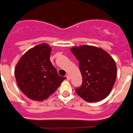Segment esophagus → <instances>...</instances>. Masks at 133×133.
<instances>
[{
  "label": "esophagus",
  "mask_w": 133,
  "mask_h": 133,
  "mask_svg": "<svg viewBox=\"0 0 133 133\" xmlns=\"http://www.w3.org/2000/svg\"><path fill=\"white\" fill-rule=\"evenodd\" d=\"M66 78H67V79H68V80H70V76L69 74H68L66 76Z\"/></svg>",
  "instance_id": "1"
}]
</instances>
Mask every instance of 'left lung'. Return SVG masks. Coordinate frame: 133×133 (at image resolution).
Listing matches in <instances>:
<instances>
[{"label":"left lung","instance_id":"obj_1","mask_svg":"<svg viewBox=\"0 0 133 133\" xmlns=\"http://www.w3.org/2000/svg\"><path fill=\"white\" fill-rule=\"evenodd\" d=\"M71 53L79 61L82 84L76 92L89 102L108 96L116 78V65L108 52L100 47L81 45L71 47Z\"/></svg>","mask_w":133,"mask_h":133}]
</instances>
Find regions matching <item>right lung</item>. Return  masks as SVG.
I'll use <instances>...</instances> for the list:
<instances>
[{
	"label": "right lung",
	"instance_id": "1",
	"mask_svg": "<svg viewBox=\"0 0 133 133\" xmlns=\"http://www.w3.org/2000/svg\"><path fill=\"white\" fill-rule=\"evenodd\" d=\"M51 47L41 43L22 55L15 68L17 85L29 98L43 101L55 92L65 77L59 76L49 60Z\"/></svg>",
	"mask_w": 133,
	"mask_h": 133
}]
</instances>
